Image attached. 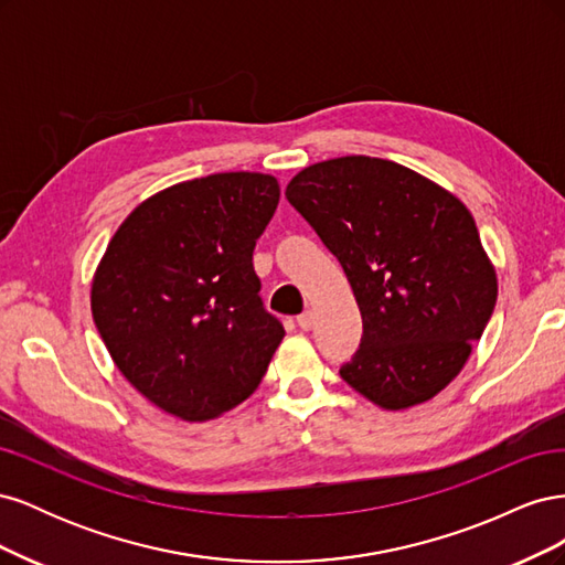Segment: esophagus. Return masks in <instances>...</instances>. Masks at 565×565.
Returning <instances> with one entry per match:
<instances>
[{"label": "esophagus", "instance_id": "esophagus-1", "mask_svg": "<svg viewBox=\"0 0 565 565\" xmlns=\"http://www.w3.org/2000/svg\"><path fill=\"white\" fill-rule=\"evenodd\" d=\"M313 320H316V318H313V313H311V311H303V313L297 318L299 328H301V330H306V332H309V330L313 328Z\"/></svg>", "mask_w": 565, "mask_h": 565}]
</instances>
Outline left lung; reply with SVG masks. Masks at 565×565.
<instances>
[{
	"mask_svg": "<svg viewBox=\"0 0 565 565\" xmlns=\"http://www.w3.org/2000/svg\"><path fill=\"white\" fill-rule=\"evenodd\" d=\"M285 195L337 256L361 309V347L341 380L384 409L431 401L498 301L471 212L413 169L367 156L306 167Z\"/></svg>",
	"mask_w": 565,
	"mask_h": 565,
	"instance_id": "1",
	"label": "left lung"
}]
</instances>
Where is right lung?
<instances>
[{
    "label": "right lung",
    "mask_w": 565,
    "mask_h": 565,
    "mask_svg": "<svg viewBox=\"0 0 565 565\" xmlns=\"http://www.w3.org/2000/svg\"><path fill=\"white\" fill-rule=\"evenodd\" d=\"M278 179L226 172L143 200L92 282V316L127 382L164 413L204 422L249 398L285 330L259 297L252 252Z\"/></svg>",
    "instance_id": "add662e5"
}]
</instances>
